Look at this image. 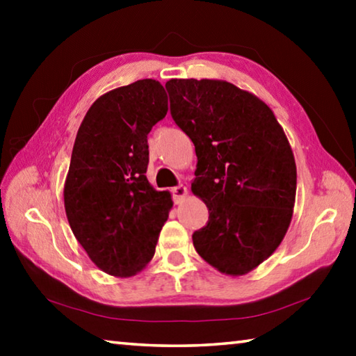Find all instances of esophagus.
<instances>
[{"instance_id": "obj_1", "label": "esophagus", "mask_w": 356, "mask_h": 356, "mask_svg": "<svg viewBox=\"0 0 356 356\" xmlns=\"http://www.w3.org/2000/svg\"><path fill=\"white\" fill-rule=\"evenodd\" d=\"M186 195H188V190H186V186H184V185L174 186V188H172V197H174V202H176V204L184 202Z\"/></svg>"}]
</instances>
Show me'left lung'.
<instances>
[{"label":"left lung","mask_w":356,"mask_h":356,"mask_svg":"<svg viewBox=\"0 0 356 356\" xmlns=\"http://www.w3.org/2000/svg\"><path fill=\"white\" fill-rule=\"evenodd\" d=\"M171 116L195 144L193 195L209 209L193 245L218 272L242 276L273 254L292 221L297 166L268 105L222 80L166 81Z\"/></svg>","instance_id":"8db88e82"}]
</instances>
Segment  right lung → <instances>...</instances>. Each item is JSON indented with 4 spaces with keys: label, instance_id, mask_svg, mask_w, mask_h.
<instances>
[{
    "label": "right lung",
    "instance_id": "1",
    "mask_svg": "<svg viewBox=\"0 0 356 356\" xmlns=\"http://www.w3.org/2000/svg\"><path fill=\"white\" fill-rule=\"evenodd\" d=\"M166 113L165 88L138 80L100 95L75 138L65 215L89 259L118 278L150 262L172 207L171 193L156 191L146 177L147 135Z\"/></svg>",
    "mask_w": 356,
    "mask_h": 356
}]
</instances>
